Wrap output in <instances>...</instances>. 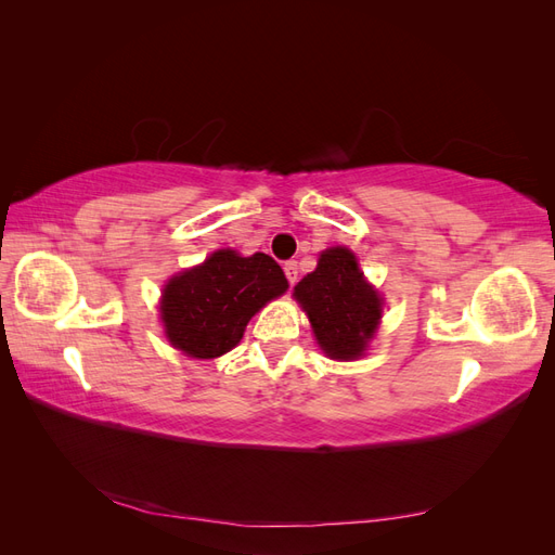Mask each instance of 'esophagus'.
Wrapping results in <instances>:
<instances>
[{
	"label": "esophagus",
	"mask_w": 555,
	"mask_h": 555,
	"mask_svg": "<svg viewBox=\"0 0 555 555\" xmlns=\"http://www.w3.org/2000/svg\"><path fill=\"white\" fill-rule=\"evenodd\" d=\"M284 275H287L289 284H296V280H298V263L296 261L284 263Z\"/></svg>",
	"instance_id": "1"
}]
</instances>
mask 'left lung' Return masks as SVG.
<instances>
[{"instance_id": "1", "label": "left lung", "mask_w": 555, "mask_h": 555, "mask_svg": "<svg viewBox=\"0 0 555 555\" xmlns=\"http://www.w3.org/2000/svg\"><path fill=\"white\" fill-rule=\"evenodd\" d=\"M310 317L314 338L331 359L351 361L365 351L382 317V298L365 282L347 247L322 251L319 263L294 287Z\"/></svg>"}]
</instances>
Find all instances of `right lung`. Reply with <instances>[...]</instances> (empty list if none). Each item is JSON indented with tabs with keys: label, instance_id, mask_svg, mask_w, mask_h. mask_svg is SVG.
<instances>
[{
	"label": "right lung",
	"instance_id": "1",
	"mask_svg": "<svg viewBox=\"0 0 555 555\" xmlns=\"http://www.w3.org/2000/svg\"><path fill=\"white\" fill-rule=\"evenodd\" d=\"M287 287L280 263L263 251H215L166 284L159 308L166 338L194 359L222 357L241 343L255 312Z\"/></svg>",
	"mask_w": 555,
	"mask_h": 555
}]
</instances>
